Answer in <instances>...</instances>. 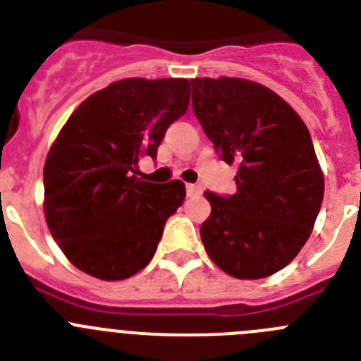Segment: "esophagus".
Returning <instances> with one entry per match:
<instances>
[{"label": "esophagus", "mask_w": 361, "mask_h": 361, "mask_svg": "<svg viewBox=\"0 0 361 361\" xmlns=\"http://www.w3.org/2000/svg\"><path fill=\"white\" fill-rule=\"evenodd\" d=\"M201 192H203V188H201L200 185H187V196L196 197V196H200Z\"/></svg>", "instance_id": "obj_1"}]
</instances>
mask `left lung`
<instances>
[{"instance_id": "1", "label": "left lung", "mask_w": 361, "mask_h": 361, "mask_svg": "<svg viewBox=\"0 0 361 361\" xmlns=\"http://www.w3.org/2000/svg\"><path fill=\"white\" fill-rule=\"evenodd\" d=\"M192 109L237 192H204L200 233L209 257L235 279H264L306 245L324 200L310 131L277 93L245 79H192Z\"/></svg>"}]
</instances>
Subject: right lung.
<instances>
[{
  "label": "right lung",
  "instance_id": "obj_1",
  "mask_svg": "<svg viewBox=\"0 0 361 361\" xmlns=\"http://www.w3.org/2000/svg\"><path fill=\"white\" fill-rule=\"evenodd\" d=\"M187 79H124L71 113L44 161V216L73 266L102 281L144 269L165 221L183 204L185 185L136 178L142 157L157 160L169 126L185 115Z\"/></svg>",
  "mask_w": 361,
  "mask_h": 361
}]
</instances>
